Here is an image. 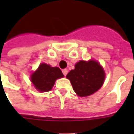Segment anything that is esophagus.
<instances>
[{
  "instance_id": "34e87169",
  "label": "esophagus",
  "mask_w": 134,
  "mask_h": 134,
  "mask_svg": "<svg viewBox=\"0 0 134 134\" xmlns=\"http://www.w3.org/2000/svg\"><path fill=\"white\" fill-rule=\"evenodd\" d=\"M63 74H64V76H66L67 75V72H68V71H67V69H63Z\"/></svg>"
}]
</instances>
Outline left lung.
<instances>
[{
  "label": "left lung",
  "mask_w": 134,
  "mask_h": 134,
  "mask_svg": "<svg viewBox=\"0 0 134 134\" xmlns=\"http://www.w3.org/2000/svg\"><path fill=\"white\" fill-rule=\"evenodd\" d=\"M73 90L79 97H86L94 93L104 83L105 74L99 63L94 60H81L66 76Z\"/></svg>",
  "instance_id": "obj_1"
}]
</instances>
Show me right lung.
Masks as SVG:
<instances>
[{"label": "right lung", "instance_id": "add662e5", "mask_svg": "<svg viewBox=\"0 0 134 134\" xmlns=\"http://www.w3.org/2000/svg\"><path fill=\"white\" fill-rule=\"evenodd\" d=\"M63 76L64 75L58 67H52L42 63L31 75V81L40 92H48L52 89L55 80Z\"/></svg>", "mask_w": 134, "mask_h": 134}]
</instances>
